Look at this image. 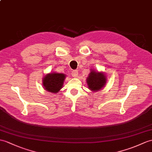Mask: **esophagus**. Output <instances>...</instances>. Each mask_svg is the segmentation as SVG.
<instances>
[{
    "instance_id": "obj_1",
    "label": "esophagus",
    "mask_w": 152,
    "mask_h": 152,
    "mask_svg": "<svg viewBox=\"0 0 152 152\" xmlns=\"http://www.w3.org/2000/svg\"><path fill=\"white\" fill-rule=\"evenodd\" d=\"M77 75H78V72H77V70H75L72 72V76L73 77H77Z\"/></svg>"
}]
</instances>
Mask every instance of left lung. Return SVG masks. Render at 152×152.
<instances>
[{"instance_id": "left-lung-1", "label": "left lung", "mask_w": 152, "mask_h": 152, "mask_svg": "<svg viewBox=\"0 0 152 152\" xmlns=\"http://www.w3.org/2000/svg\"><path fill=\"white\" fill-rule=\"evenodd\" d=\"M87 83L91 91H99L106 83V78L102 72H96L91 70L89 77L87 78Z\"/></svg>"}]
</instances>
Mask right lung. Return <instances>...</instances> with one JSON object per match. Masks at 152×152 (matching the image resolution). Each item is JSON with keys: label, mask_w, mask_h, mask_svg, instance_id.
<instances>
[{"label": "right lung", "mask_w": 152, "mask_h": 152, "mask_svg": "<svg viewBox=\"0 0 152 152\" xmlns=\"http://www.w3.org/2000/svg\"><path fill=\"white\" fill-rule=\"evenodd\" d=\"M65 78L64 74L55 72L48 74L43 78V86L48 92L57 93L62 88Z\"/></svg>", "instance_id": "obj_1"}]
</instances>
